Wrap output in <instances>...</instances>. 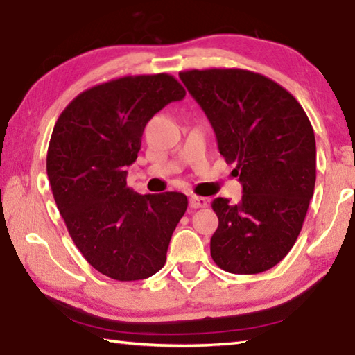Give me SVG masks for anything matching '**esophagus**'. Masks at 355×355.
I'll list each match as a JSON object with an SVG mask.
<instances>
[{
    "instance_id": "esophagus-1",
    "label": "esophagus",
    "mask_w": 355,
    "mask_h": 355,
    "mask_svg": "<svg viewBox=\"0 0 355 355\" xmlns=\"http://www.w3.org/2000/svg\"><path fill=\"white\" fill-rule=\"evenodd\" d=\"M209 205V201L205 197H198V196H192L189 198V206L193 207V209H198V207H206Z\"/></svg>"
}]
</instances>
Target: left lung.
Here are the masks:
<instances>
[{
	"instance_id": "1",
	"label": "left lung",
	"mask_w": 355,
	"mask_h": 355,
	"mask_svg": "<svg viewBox=\"0 0 355 355\" xmlns=\"http://www.w3.org/2000/svg\"><path fill=\"white\" fill-rule=\"evenodd\" d=\"M203 109L220 154L243 186L237 205L218 197L211 255L231 274H260L288 255L302 231L315 186L314 129L293 95L243 69L180 72Z\"/></svg>"
}]
</instances>
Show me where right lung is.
<instances>
[{
  "label": "right lung",
  "instance_id": "obj_1",
  "mask_svg": "<svg viewBox=\"0 0 355 355\" xmlns=\"http://www.w3.org/2000/svg\"><path fill=\"white\" fill-rule=\"evenodd\" d=\"M184 95L168 73L123 76L81 92L55 123L46 159L55 203L89 265L114 280L158 272L186 212L184 193L141 196L126 182L146 124Z\"/></svg>",
  "mask_w": 355,
  "mask_h": 355
}]
</instances>
